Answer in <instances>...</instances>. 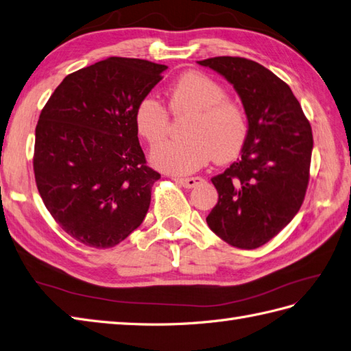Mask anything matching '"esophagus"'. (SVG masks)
I'll list each match as a JSON object with an SVG mask.
<instances>
[{"label":"esophagus","instance_id":"1","mask_svg":"<svg viewBox=\"0 0 351 351\" xmlns=\"http://www.w3.org/2000/svg\"><path fill=\"white\" fill-rule=\"evenodd\" d=\"M176 182L186 187V189H192V187H196L198 184H201L204 182V178L201 177H189V178H176Z\"/></svg>","mask_w":351,"mask_h":351}]
</instances>
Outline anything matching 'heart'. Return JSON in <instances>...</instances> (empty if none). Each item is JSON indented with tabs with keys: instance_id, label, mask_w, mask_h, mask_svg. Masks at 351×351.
Here are the masks:
<instances>
[{
	"instance_id": "obj_1",
	"label": "heart",
	"mask_w": 351,
	"mask_h": 351,
	"mask_svg": "<svg viewBox=\"0 0 351 351\" xmlns=\"http://www.w3.org/2000/svg\"><path fill=\"white\" fill-rule=\"evenodd\" d=\"M174 113H192L184 140L164 141L150 150L152 165L164 173L184 176L207 164L228 162L241 152L249 132L244 110L226 99V90L210 75L189 71L178 77L169 90ZM136 131L150 144L167 134L168 111L162 102L147 95L135 108Z\"/></svg>"
}]
</instances>
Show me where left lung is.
Listing matches in <instances>:
<instances>
[{"label":"left lung","instance_id":"obj_1","mask_svg":"<svg viewBox=\"0 0 351 351\" xmlns=\"http://www.w3.org/2000/svg\"><path fill=\"white\" fill-rule=\"evenodd\" d=\"M232 84L249 123L241 158L211 178L219 201L207 225L240 249H258L290 223L304 201L313 152L311 126L287 84L245 58L198 61Z\"/></svg>","mask_w":351,"mask_h":351}]
</instances>
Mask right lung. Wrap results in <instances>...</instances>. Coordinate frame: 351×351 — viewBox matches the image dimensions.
Returning a JSON list of instances; mask_svg holds the SVG:
<instances>
[{"label": "right lung", "mask_w": 351, "mask_h": 351, "mask_svg": "<svg viewBox=\"0 0 351 351\" xmlns=\"http://www.w3.org/2000/svg\"><path fill=\"white\" fill-rule=\"evenodd\" d=\"M167 68L107 58L68 74L43 108L34 174L46 208L74 240L108 249L146 217L160 174L146 165L135 108Z\"/></svg>", "instance_id": "1"}]
</instances>
